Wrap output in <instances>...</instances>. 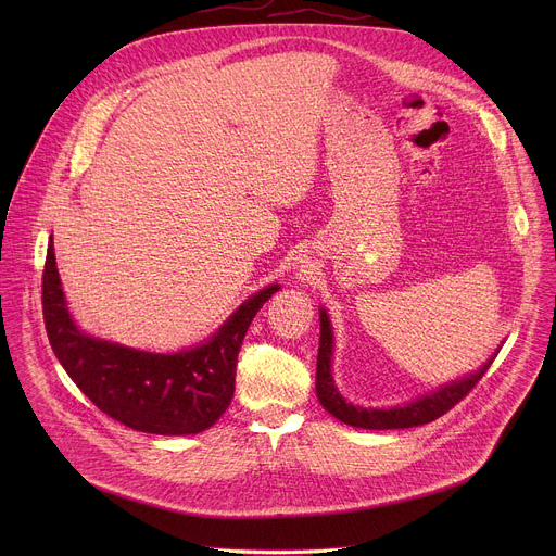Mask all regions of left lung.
Here are the masks:
<instances>
[{
    "instance_id": "8db88e82",
    "label": "left lung",
    "mask_w": 556,
    "mask_h": 556,
    "mask_svg": "<svg viewBox=\"0 0 556 556\" xmlns=\"http://www.w3.org/2000/svg\"><path fill=\"white\" fill-rule=\"evenodd\" d=\"M497 358L495 356L484 363L482 369L475 374L455 380L425 399H418L405 407H391V409H365V407H354L352 403H345L343 395L337 391L334 380H332V328L326 309H321V339H319V356H316V395H319L321 405L341 422L361 427V429H409V427H420L427 422L438 420L446 412H451L468 391L482 380V376L489 371L491 363Z\"/></svg>"
}]
</instances>
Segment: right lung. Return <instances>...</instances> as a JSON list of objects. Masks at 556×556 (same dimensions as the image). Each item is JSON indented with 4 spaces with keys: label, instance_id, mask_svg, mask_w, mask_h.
Returning <instances> with one entry per match:
<instances>
[{
    "label": "right lung",
    "instance_id": "right-lung-1",
    "mask_svg": "<svg viewBox=\"0 0 556 556\" xmlns=\"http://www.w3.org/2000/svg\"><path fill=\"white\" fill-rule=\"evenodd\" d=\"M277 290L275 283L244 301L200 348L180 354L138 352L76 330L65 307L50 237L41 305L54 356L103 414L142 433L189 435L208 429L228 409L237 354L255 314Z\"/></svg>",
    "mask_w": 556,
    "mask_h": 556
}]
</instances>
